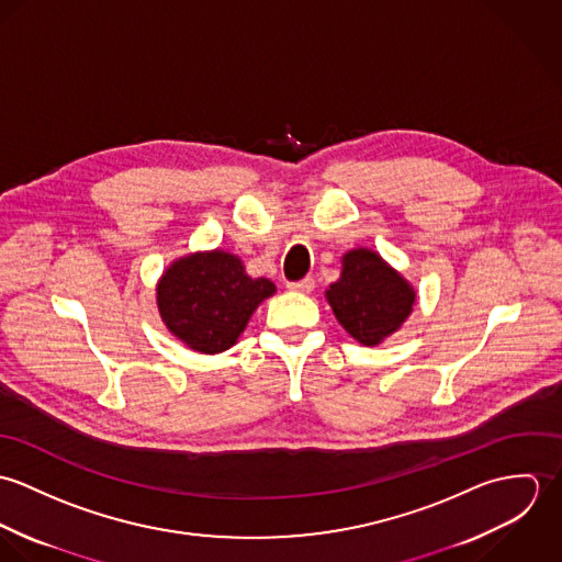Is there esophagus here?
<instances>
[{
  "label": "esophagus",
  "instance_id": "1",
  "mask_svg": "<svg viewBox=\"0 0 562 562\" xmlns=\"http://www.w3.org/2000/svg\"><path fill=\"white\" fill-rule=\"evenodd\" d=\"M288 288H290L292 292H299V294H312V292H314V288H316V281H314L312 277H307V279H301V281L288 283Z\"/></svg>",
  "mask_w": 562,
  "mask_h": 562
}]
</instances>
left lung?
Returning <instances> with one entry per match:
<instances>
[{
    "label": "left lung",
    "instance_id": "left-lung-1",
    "mask_svg": "<svg viewBox=\"0 0 562 562\" xmlns=\"http://www.w3.org/2000/svg\"><path fill=\"white\" fill-rule=\"evenodd\" d=\"M337 322L363 346H379L413 312L415 288L376 250L359 246L341 257V274L324 292Z\"/></svg>",
    "mask_w": 562,
    "mask_h": 562
}]
</instances>
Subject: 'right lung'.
Returning a JSON list of instances; mask_svg holds the SVG:
<instances>
[{
	"label": "right lung",
	"instance_id": "1",
	"mask_svg": "<svg viewBox=\"0 0 562 562\" xmlns=\"http://www.w3.org/2000/svg\"><path fill=\"white\" fill-rule=\"evenodd\" d=\"M274 292L270 279L246 274L238 255L214 248L175 259L158 279L156 303L166 328L190 350L218 355Z\"/></svg>",
	"mask_w": 562,
	"mask_h": 562
}]
</instances>
